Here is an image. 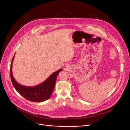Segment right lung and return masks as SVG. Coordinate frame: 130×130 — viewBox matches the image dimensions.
I'll list each match as a JSON object with an SVG mask.
<instances>
[{"label": "right lung", "instance_id": "obj_1", "mask_svg": "<svg viewBox=\"0 0 130 130\" xmlns=\"http://www.w3.org/2000/svg\"><path fill=\"white\" fill-rule=\"evenodd\" d=\"M14 56L15 54L11 63L10 76L15 89L26 99L32 102H41L49 99L54 90L58 74L63 69L61 68L53 72L45 81L39 85L34 86H24L18 83L13 76L12 66Z\"/></svg>", "mask_w": 130, "mask_h": 130}]
</instances>
